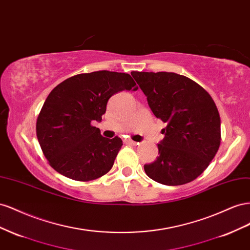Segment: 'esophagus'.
<instances>
[{
	"mask_svg": "<svg viewBox=\"0 0 250 250\" xmlns=\"http://www.w3.org/2000/svg\"><path fill=\"white\" fill-rule=\"evenodd\" d=\"M125 144H127V145H131V146H137V145H139L138 142L133 141L131 139H126V140H125Z\"/></svg>",
	"mask_w": 250,
	"mask_h": 250,
	"instance_id": "obj_1",
	"label": "esophagus"
}]
</instances>
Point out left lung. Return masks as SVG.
<instances>
[{
  "instance_id": "8db88e82",
  "label": "left lung",
  "mask_w": 250,
  "mask_h": 250,
  "mask_svg": "<svg viewBox=\"0 0 250 250\" xmlns=\"http://www.w3.org/2000/svg\"><path fill=\"white\" fill-rule=\"evenodd\" d=\"M146 96L154 115L167 124L157 159L146 174L165 185L195 180L208 168L221 142L215 102L200 84L173 72L131 73Z\"/></svg>"
}]
</instances>
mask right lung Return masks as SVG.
Returning <instances> with one entry per match:
<instances>
[{
    "label": "right lung",
    "instance_id": "obj_1",
    "mask_svg": "<svg viewBox=\"0 0 250 250\" xmlns=\"http://www.w3.org/2000/svg\"><path fill=\"white\" fill-rule=\"evenodd\" d=\"M137 90L130 74L95 71L67 78L50 92L37 120V136L49 165L76 181H91L112 168L123 140L103 137L92 125L102 121L109 98Z\"/></svg>",
    "mask_w": 250,
    "mask_h": 250
}]
</instances>
